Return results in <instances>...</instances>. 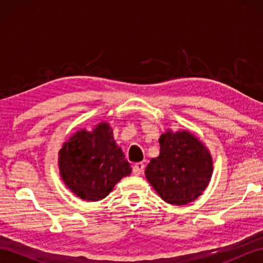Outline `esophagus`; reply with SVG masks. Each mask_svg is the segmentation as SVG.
<instances>
[{
    "instance_id": "1",
    "label": "esophagus",
    "mask_w": 263,
    "mask_h": 263,
    "mask_svg": "<svg viewBox=\"0 0 263 263\" xmlns=\"http://www.w3.org/2000/svg\"><path fill=\"white\" fill-rule=\"evenodd\" d=\"M144 170V164L143 163H137L135 166H133V174L135 175H140L142 174V172Z\"/></svg>"
}]
</instances>
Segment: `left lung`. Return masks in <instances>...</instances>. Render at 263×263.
Masks as SVG:
<instances>
[{
    "mask_svg": "<svg viewBox=\"0 0 263 263\" xmlns=\"http://www.w3.org/2000/svg\"><path fill=\"white\" fill-rule=\"evenodd\" d=\"M160 154L144 174L165 202L184 205L203 193L214 171L209 149L193 133L171 128L159 138Z\"/></svg>",
    "mask_w": 263,
    "mask_h": 263,
    "instance_id": "left-lung-1",
    "label": "left lung"
}]
</instances>
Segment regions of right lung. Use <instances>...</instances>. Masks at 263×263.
I'll list each match as a JSON object with an SVG mask.
<instances>
[{
    "mask_svg": "<svg viewBox=\"0 0 263 263\" xmlns=\"http://www.w3.org/2000/svg\"><path fill=\"white\" fill-rule=\"evenodd\" d=\"M60 176L72 193L86 201L107 197L132 168L107 122L72 135L59 152Z\"/></svg>",
    "mask_w": 263,
    "mask_h": 263,
    "instance_id": "add662e5",
    "label": "right lung"
}]
</instances>
